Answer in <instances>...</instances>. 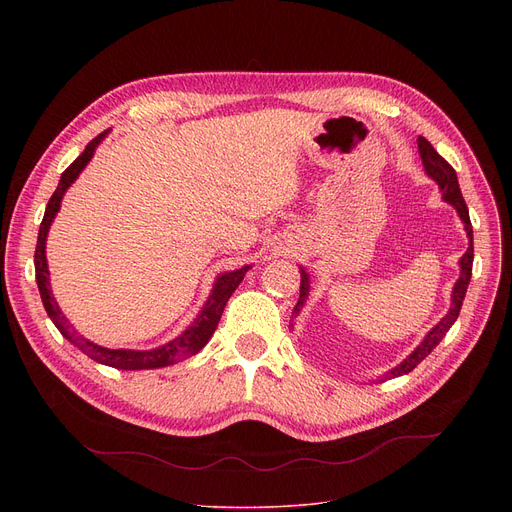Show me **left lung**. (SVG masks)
<instances>
[{"mask_svg": "<svg viewBox=\"0 0 512 512\" xmlns=\"http://www.w3.org/2000/svg\"><path fill=\"white\" fill-rule=\"evenodd\" d=\"M417 145H419V155H421V161H423V168H425L427 176L438 182L444 201L450 203L456 211H459L461 220L465 224V230H467V236H469V247H467L465 255L459 261L461 263V278L456 280V284L452 288L450 311L442 317L440 324L436 328H432V332H429L423 338V342L415 348V351L386 375V380L388 378H398V375H405V373L413 371L440 344V340L446 336V332L450 330V326L454 324L456 317H459V313H461V307H463V301H465V292H467V286L471 282V272H473V228H471V220H469L467 203H465V199L461 195L459 180H456V172L448 164V161L432 147V143H429L427 139L419 137ZM307 297H309V274L301 267V297L297 301V307H294V311H292L294 315H297L303 309Z\"/></svg>", "mask_w": 512, "mask_h": 512, "instance_id": "obj_1", "label": "left lung"}]
</instances>
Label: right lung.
Masks as SVG:
<instances>
[{"label": "right lung", "mask_w": 512, "mask_h": 512, "mask_svg": "<svg viewBox=\"0 0 512 512\" xmlns=\"http://www.w3.org/2000/svg\"><path fill=\"white\" fill-rule=\"evenodd\" d=\"M105 134H107V130L97 134V137L85 147V151L80 153L72 161V164L64 170V174L60 178V184L56 188V193L51 195V199L45 207V215H43V222H41V228H39V238H37V249H35V274H37L41 301H43V307H45L47 315L51 317L53 324H56V328L74 346H78L87 357H91L93 361H97L101 365L116 367V369H128V371L168 367V365H174L182 359L197 355L201 348L209 342L215 328H218V324H220V317L224 313V307H226L228 299L232 297V292L238 288L242 278H245V274L251 270V265H245V267H240V270L226 272V274L218 276V280H215L213 290L209 294V299L205 301L197 319L180 336L166 342L164 346L151 348V351H128V348H103V346H99V344H95V342H91L83 336H76V332L68 324V319L64 317V313L60 311L56 299H53V294H51L47 257H45V240H47V232H49V226H51L53 218H56V213L60 211V203H62L64 193L68 191V186L78 178V174L85 170V166L91 161L97 145L103 141Z\"/></svg>", "instance_id": "1"}]
</instances>
